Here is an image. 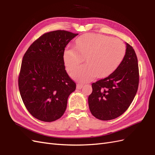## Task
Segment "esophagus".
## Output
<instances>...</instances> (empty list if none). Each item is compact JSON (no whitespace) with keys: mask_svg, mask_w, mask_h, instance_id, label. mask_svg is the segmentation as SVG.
I'll return each mask as SVG.
<instances>
[{"mask_svg":"<svg viewBox=\"0 0 155 155\" xmlns=\"http://www.w3.org/2000/svg\"><path fill=\"white\" fill-rule=\"evenodd\" d=\"M83 85H81V84H78V85H76V88L77 89H81V88L83 87Z\"/></svg>","mask_w":155,"mask_h":155,"instance_id":"obj_1","label":"esophagus"}]
</instances>
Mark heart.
I'll list each match as a JSON object with an SVG mask.
<instances>
[{"label":"heart","instance_id":"obj_1","mask_svg":"<svg viewBox=\"0 0 155 155\" xmlns=\"http://www.w3.org/2000/svg\"><path fill=\"white\" fill-rule=\"evenodd\" d=\"M126 47L122 41L101 34H87L76 41V48L68 47L63 60L68 70L77 67L85 59L87 63L74 70L71 76L85 83L97 76L105 78L113 73L124 59Z\"/></svg>","mask_w":155,"mask_h":155}]
</instances>
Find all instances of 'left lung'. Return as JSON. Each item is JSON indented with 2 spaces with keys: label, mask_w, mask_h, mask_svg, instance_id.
<instances>
[{
  "label": "left lung",
  "mask_w": 155,
  "mask_h": 155,
  "mask_svg": "<svg viewBox=\"0 0 155 155\" xmlns=\"http://www.w3.org/2000/svg\"><path fill=\"white\" fill-rule=\"evenodd\" d=\"M126 45L125 56L120 67L108 77L92 84L88 106L92 114L99 120H113L124 114L137 92V56L132 46Z\"/></svg>",
  "instance_id": "obj_1"
}]
</instances>
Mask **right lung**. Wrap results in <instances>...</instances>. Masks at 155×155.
Returning <instances> with one entry per match:
<instances>
[{
  "mask_svg": "<svg viewBox=\"0 0 155 155\" xmlns=\"http://www.w3.org/2000/svg\"><path fill=\"white\" fill-rule=\"evenodd\" d=\"M78 34L65 30L45 33L23 56L18 84L23 103L41 121L59 119L76 85L65 70L64 48Z\"/></svg>",
  "mask_w": 155,
  "mask_h": 155,
  "instance_id": "obj_1",
  "label": "right lung"
}]
</instances>
